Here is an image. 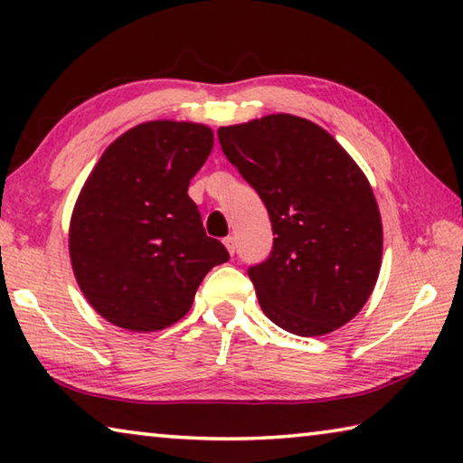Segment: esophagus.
Listing matches in <instances>:
<instances>
[{"label":"esophagus","instance_id":"obj_1","mask_svg":"<svg viewBox=\"0 0 463 463\" xmlns=\"http://www.w3.org/2000/svg\"><path fill=\"white\" fill-rule=\"evenodd\" d=\"M222 242H224V247H226V250H229V253H231V255H234V239H232V237H226V239H224Z\"/></svg>","mask_w":463,"mask_h":463}]
</instances>
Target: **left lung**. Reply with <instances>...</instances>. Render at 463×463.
<instances>
[{
    "mask_svg": "<svg viewBox=\"0 0 463 463\" xmlns=\"http://www.w3.org/2000/svg\"><path fill=\"white\" fill-rule=\"evenodd\" d=\"M218 140L276 234L269 260L249 269L265 317L300 336L347 325L382 268V216L364 171L323 127L292 114L221 127Z\"/></svg>",
    "mask_w": 463,
    "mask_h": 463,
    "instance_id": "left-lung-1",
    "label": "left lung"
}]
</instances>
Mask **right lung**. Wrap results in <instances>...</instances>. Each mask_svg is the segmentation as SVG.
Returning a JSON list of instances; mask_svg holds the SVG:
<instances>
[{
	"label": "right lung",
	"instance_id": "right-lung-1",
	"mask_svg": "<svg viewBox=\"0 0 463 463\" xmlns=\"http://www.w3.org/2000/svg\"><path fill=\"white\" fill-rule=\"evenodd\" d=\"M213 146L206 124L143 122L116 138L85 179L69 257L85 300L114 326L153 333L175 325L203 276L229 261L187 195Z\"/></svg>",
	"mask_w": 463,
	"mask_h": 463
}]
</instances>
